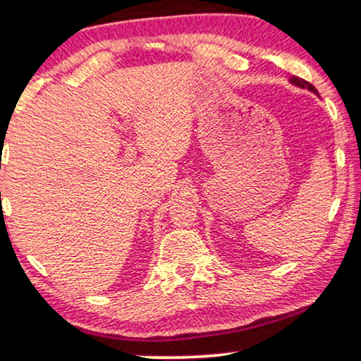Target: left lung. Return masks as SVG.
Returning a JSON list of instances; mask_svg holds the SVG:
<instances>
[{
  "label": "left lung",
  "mask_w": 361,
  "mask_h": 361,
  "mask_svg": "<svg viewBox=\"0 0 361 361\" xmlns=\"http://www.w3.org/2000/svg\"><path fill=\"white\" fill-rule=\"evenodd\" d=\"M290 82H292V84L298 85V87H302V88H308V90H312L313 93H318V90H316V88H314L312 84H310V82H307L305 79H300V77L292 75V77H290Z\"/></svg>",
  "instance_id": "1"
}]
</instances>
